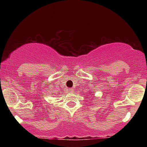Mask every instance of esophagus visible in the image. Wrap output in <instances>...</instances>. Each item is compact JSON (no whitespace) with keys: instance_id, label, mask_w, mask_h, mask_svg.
I'll return each mask as SVG.
<instances>
[{"instance_id":"esophagus-1","label":"esophagus","mask_w":147,"mask_h":147,"mask_svg":"<svg viewBox=\"0 0 147 147\" xmlns=\"http://www.w3.org/2000/svg\"><path fill=\"white\" fill-rule=\"evenodd\" d=\"M68 92H73V91H74V89L73 88H68Z\"/></svg>"}]
</instances>
